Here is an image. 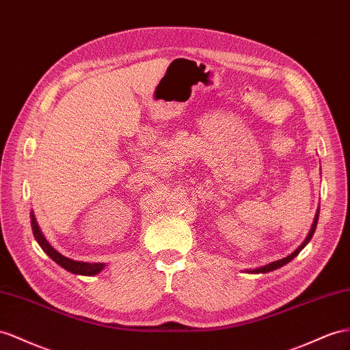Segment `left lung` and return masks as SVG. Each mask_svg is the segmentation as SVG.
I'll list each match as a JSON object with an SVG mask.
<instances>
[{
  "label": "left lung",
  "instance_id": "obj_1",
  "mask_svg": "<svg viewBox=\"0 0 350 350\" xmlns=\"http://www.w3.org/2000/svg\"><path fill=\"white\" fill-rule=\"evenodd\" d=\"M318 217H319V210H318V213H317V216H315V220H313V225H312V228H310V232L308 234V237H306V239L303 241L301 243V245L295 250L294 253H291L290 256H286V257H284V258H281V260H276V262H272V263H269V265H266V266H262V267H257V269H250V271H247L248 273H266V272H271V271H275V269H278V267H281V266H284V265H286L288 262H291L293 258L297 256L301 250L306 247V244L309 243V241L312 239V237H313V234H315V229H317V223H318Z\"/></svg>",
  "mask_w": 350,
  "mask_h": 350
}]
</instances>
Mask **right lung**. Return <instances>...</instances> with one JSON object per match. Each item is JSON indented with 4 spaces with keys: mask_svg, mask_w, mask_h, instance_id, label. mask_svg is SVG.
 I'll list each match as a JSON object with an SVG mask.
<instances>
[{
    "mask_svg": "<svg viewBox=\"0 0 350 350\" xmlns=\"http://www.w3.org/2000/svg\"><path fill=\"white\" fill-rule=\"evenodd\" d=\"M31 225H32L33 237H35V239H37V243L40 244V247L44 250V252H46V254L51 258V260H55L59 266L66 269L68 272L75 273V275L92 276V275H96V273H98L100 271H103L105 263L77 262V260H72V258H68L65 256H62L59 252H56V250L47 243V239L44 238L42 232H41L38 223H37V219H35V216H33V211H31Z\"/></svg>",
    "mask_w": 350,
    "mask_h": 350,
    "instance_id": "add662e5",
    "label": "right lung"
}]
</instances>
